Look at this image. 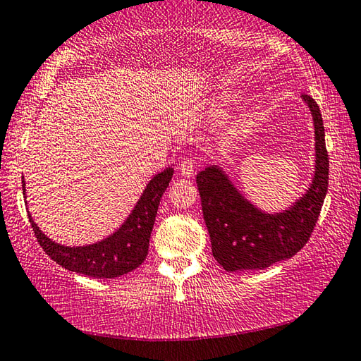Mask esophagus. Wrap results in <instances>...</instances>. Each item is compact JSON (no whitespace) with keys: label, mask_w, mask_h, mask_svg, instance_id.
<instances>
[{"label":"esophagus","mask_w":361,"mask_h":361,"mask_svg":"<svg viewBox=\"0 0 361 361\" xmlns=\"http://www.w3.org/2000/svg\"><path fill=\"white\" fill-rule=\"evenodd\" d=\"M178 172L181 176H185V178H191L195 172V162L192 159H185V161L178 166Z\"/></svg>","instance_id":"34e87169"}]
</instances>
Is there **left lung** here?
I'll use <instances>...</instances> for the list:
<instances>
[{"label":"left lung","instance_id":"left-lung-1","mask_svg":"<svg viewBox=\"0 0 361 361\" xmlns=\"http://www.w3.org/2000/svg\"><path fill=\"white\" fill-rule=\"evenodd\" d=\"M302 99L315 126V176L290 210L277 215L256 210L216 167H207L195 176L213 256L228 272L266 269L295 256L310 239L320 216L329 175L325 127L317 102L307 94Z\"/></svg>","mask_w":361,"mask_h":361}]
</instances>
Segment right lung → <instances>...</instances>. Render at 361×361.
I'll return each instance as SVG.
<instances>
[{"mask_svg": "<svg viewBox=\"0 0 361 361\" xmlns=\"http://www.w3.org/2000/svg\"><path fill=\"white\" fill-rule=\"evenodd\" d=\"M172 175L173 169L170 167L157 173L148 183L137 207L133 209L132 215L127 218V221L122 224V228L105 240L76 248L59 245L42 234L28 212V219L36 240L46 255L51 256V259L71 272L84 274V276L95 279H114L132 272L148 256L149 237L156 221L159 202L172 180ZM22 186L25 189L23 178Z\"/></svg>", "mask_w": 361, "mask_h": 361, "instance_id": "right-lung-1", "label": "right lung"}]
</instances>
